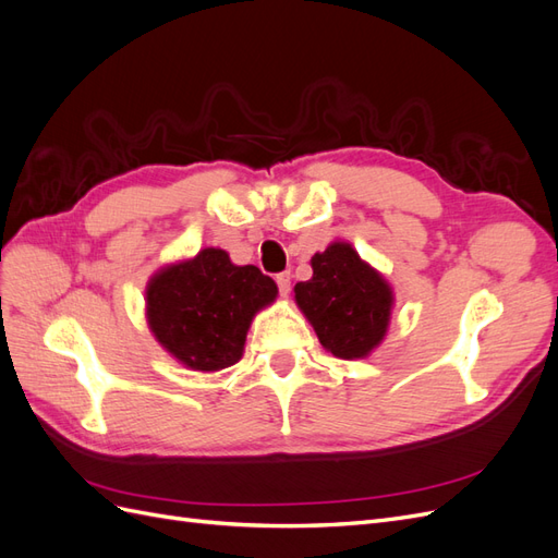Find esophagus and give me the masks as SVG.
Segmentation results:
<instances>
[{"mask_svg": "<svg viewBox=\"0 0 558 558\" xmlns=\"http://www.w3.org/2000/svg\"><path fill=\"white\" fill-rule=\"evenodd\" d=\"M277 286H279L281 295H289L291 293V272H279L277 275Z\"/></svg>", "mask_w": 558, "mask_h": 558, "instance_id": "esophagus-1", "label": "esophagus"}]
</instances>
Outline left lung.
Masks as SVG:
<instances>
[{
	"mask_svg": "<svg viewBox=\"0 0 558 558\" xmlns=\"http://www.w3.org/2000/svg\"><path fill=\"white\" fill-rule=\"evenodd\" d=\"M314 275L295 283V300L318 342L337 359H363L386 332L393 295L388 283L344 242L312 258Z\"/></svg>",
	"mask_w": 558,
	"mask_h": 558,
	"instance_id": "left-lung-1",
	"label": "left lung"
}]
</instances>
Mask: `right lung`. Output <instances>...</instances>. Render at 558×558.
<instances>
[{
	"label": "right lung",
	"mask_w": 558,
	"mask_h": 558,
	"mask_svg": "<svg viewBox=\"0 0 558 558\" xmlns=\"http://www.w3.org/2000/svg\"><path fill=\"white\" fill-rule=\"evenodd\" d=\"M277 298V283L253 265H232L221 248L158 272L148 283V324L156 340L193 369H223L242 359L246 330Z\"/></svg>",
	"instance_id": "obj_1"
}]
</instances>
